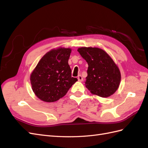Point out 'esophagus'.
Listing matches in <instances>:
<instances>
[{
	"mask_svg": "<svg viewBox=\"0 0 148 148\" xmlns=\"http://www.w3.org/2000/svg\"><path fill=\"white\" fill-rule=\"evenodd\" d=\"M77 78H78V82H82V81H83V78H82V77L81 75H79Z\"/></svg>",
	"mask_w": 148,
	"mask_h": 148,
	"instance_id": "obj_1",
	"label": "esophagus"
}]
</instances>
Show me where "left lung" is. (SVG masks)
Instances as JSON below:
<instances>
[{"label":"left lung","instance_id":"1","mask_svg":"<svg viewBox=\"0 0 148 148\" xmlns=\"http://www.w3.org/2000/svg\"><path fill=\"white\" fill-rule=\"evenodd\" d=\"M87 62L86 87L92 95L102 97L112 95L121 80L118 66L106 52L98 47H82L77 50Z\"/></svg>","mask_w":148,"mask_h":148}]
</instances>
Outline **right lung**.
I'll use <instances>...</instances> for the list:
<instances>
[{
    "label": "right lung",
    "instance_id": "add662e5",
    "mask_svg": "<svg viewBox=\"0 0 148 148\" xmlns=\"http://www.w3.org/2000/svg\"><path fill=\"white\" fill-rule=\"evenodd\" d=\"M71 49L59 47L47 52L30 75L32 89L39 99L52 102L63 97L77 78L71 77L68 61Z\"/></svg>",
    "mask_w": 148,
    "mask_h": 148
}]
</instances>
